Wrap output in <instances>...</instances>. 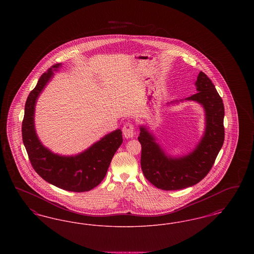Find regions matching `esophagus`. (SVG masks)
I'll use <instances>...</instances> for the list:
<instances>
[{
	"instance_id": "1",
	"label": "esophagus",
	"mask_w": 254,
	"mask_h": 254,
	"mask_svg": "<svg viewBox=\"0 0 254 254\" xmlns=\"http://www.w3.org/2000/svg\"><path fill=\"white\" fill-rule=\"evenodd\" d=\"M123 134L124 137H126L127 139L128 138H132L135 134V129H134V126L130 123H126L123 127Z\"/></svg>"
}]
</instances>
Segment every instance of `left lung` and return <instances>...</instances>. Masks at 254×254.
<instances>
[{
	"label": "left lung",
	"instance_id": "left-lung-1",
	"mask_svg": "<svg viewBox=\"0 0 254 254\" xmlns=\"http://www.w3.org/2000/svg\"><path fill=\"white\" fill-rule=\"evenodd\" d=\"M197 93L186 98L203 106L205 129L200 143L192 152L182 157L168 156L145 127H140L138 140L142 145L141 167L145 178L163 190H177L196 185L212 168L224 144L225 109L210 79L199 73L195 83ZM178 101L172 102L177 103Z\"/></svg>",
	"mask_w": 254,
	"mask_h": 254
}]
</instances>
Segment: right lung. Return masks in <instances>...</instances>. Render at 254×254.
Segmentation results:
<instances>
[{
	"label": "right lung",
	"instance_id": "right-lung-1",
	"mask_svg": "<svg viewBox=\"0 0 254 254\" xmlns=\"http://www.w3.org/2000/svg\"><path fill=\"white\" fill-rule=\"evenodd\" d=\"M61 64L44 73L29 93L24 107L22 135L32 168L49 184L73 192H85L97 187L105 178L110 162L123 143L121 129L107 134L84 152L75 156H61L40 142L34 126L37 99Z\"/></svg>",
	"mask_w": 254,
	"mask_h": 254
}]
</instances>
